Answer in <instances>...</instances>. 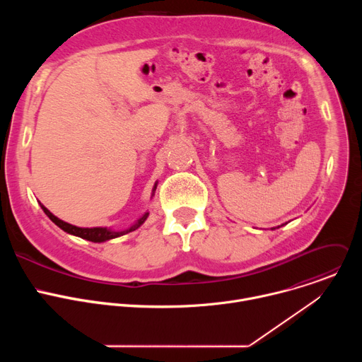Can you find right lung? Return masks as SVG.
Segmentation results:
<instances>
[{"label":"right lung","mask_w":362,"mask_h":362,"mask_svg":"<svg viewBox=\"0 0 362 362\" xmlns=\"http://www.w3.org/2000/svg\"><path fill=\"white\" fill-rule=\"evenodd\" d=\"M154 189H156V186H154ZM41 209L44 211V214L53 221L59 228H62L64 232L70 233V235H74V236H78V238H83L86 240H90V242H105V240H109V239H115V238H119L122 235H126L129 232H133L136 230L148 216V214H146L143 218H140L130 229H126V230H122V232H113V230H109L106 228H77V226H73L67 222H63L62 219H59L57 216H54L53 214H51L45 206L41 204Z\"/></svg>","instance_id":"obj_1"}]
</instances>
